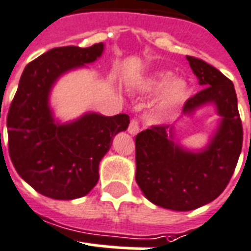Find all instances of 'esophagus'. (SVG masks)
I'll return each instance as SVG.
<instances>
[{
	"label": "esophagus",
	"instance_id": "1",
	"mask_svg": "<svg viewBox=\"0 0 251 251\" xmlns=\"http://www.w3.org/2000/svg\"><path fill=\"white\" fill-rule=\"evenodd\" d=\"M139 130H140L139 122L136 121V120H132V121L130 122L129 129H127V131H129V134H131V135H136V134L139 132Z\"/></svg>",
	"mask_w": 251,
	"mask_h": 251
}]
</instances>
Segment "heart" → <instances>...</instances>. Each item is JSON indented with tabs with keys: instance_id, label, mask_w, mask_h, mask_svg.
Returning <instances> with one entry per match:
<instances>
[{
	"instance_id": "b5f03b06",
	"label": "heart",
	"mask_w": 251,
	"mask_h": 251,
	"mask_svg": "<svg viewBox=\"0 0 251 251\" xmlns=\"http://www.w3.org/2000/svg\"><path fill=\"white\" fill-rule=\"evenodd\" d=\"M143 93H154L161 90L154 101L153 111L156 115L164 116L183 104L188 98L189 85L184 78H172L170 72H157L147 77L140 86Z\"/></svg>"
}]
</instances>
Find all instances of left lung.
Returning <instances> with one entry per match:
<instances>
[{
  "label": "left lung",
  "instance_id": "8db88e82",
  "mask_svg": "<svg viewBox=\"0 0 251 251\" xmlns=\"http://www.w3.org/2000/svg\"><path fill=\"white\" fill-rule=\"evenodd\" d=\"M203 87L185 101L184 117L206 105L219 120L202 148H187L176 138V125L153 126L135 138V180L147 200L175 211L195 210L211 202L227 187L242 148V125L231 79L201 59L187 56Z\"/></svg>",
  "mask_w": 251,
  "mask_h": 251
}]
</instances>
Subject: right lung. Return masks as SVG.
Wrapping results in <instances>:
<instances>
[{
    "label": "right lung",
    "instance_id": "right-lung-1",
    "mask_svg": "<svg viewBox=\"0 0 251 251\" xmlns=\"http://www.w3.org/2000/svg\"><path fill=\"white\" fill-rule=\"evenodd\" d=\"M104 51L90 48H55L24 68L7 115L10 158L20 178L54 200L86 196L99 179V162L113 138L130 124L125 113L104 116L86 112L72 121L55 117L50 97L58 79L87 68Z\"/></svg>",
    "mask_w": 251,
    "mask_h": 251
}]
</instances>
